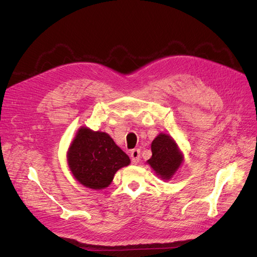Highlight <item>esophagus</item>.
<instances>
[{"label":"esophagus","mask_w":257,"mask_h":257,"mask_svg":"<svg viewBox=\"0 0 257 257\" xmlns=\"http://www.w3.org/2000/svg\"><path fill=\"white\" fill-rule=\"evenodd\" d=\"M131 158H132V163L133 164H137L141 160V150L139 149H134L131 151Z\"/></svg>","instance_id":"obj_1"}]
</instances>
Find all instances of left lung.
I'll return each mask as SVG.
<instances>
[{"label": "left lung", "instance_id": "1", "mask_svg": "<svg viewBox=\"0 0 257 257\" xmlns=\"http://www.w3.org/2000/svg\"><path fill=\"white\" fill-rule=\"evenodd\" d=\"M152 157L147 161L153 172L162 180H170L183 163V152L175 139L164 133H160L151 144Z\"/></svg>", "mask_w": 257, "mask_h": 257}]
</instances>
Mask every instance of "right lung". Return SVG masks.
Segmentation results:
<instances>
[{"label":"right lung","instance_id":"1","mask_svg":"<svg viewBox=\"0 0 257 257\" xmlns=\"http://www.w3.org/2000/svg\"><path fill=\"white\" fill-rule=\"evenodd\" d=\"M66 159L76 180L93 190L109 186L114 174L131 163L128 155L115 145L109 135L85 126L76 132Z\"/></svg>","mask_w":257,"mask_h":257}]
</instances>
